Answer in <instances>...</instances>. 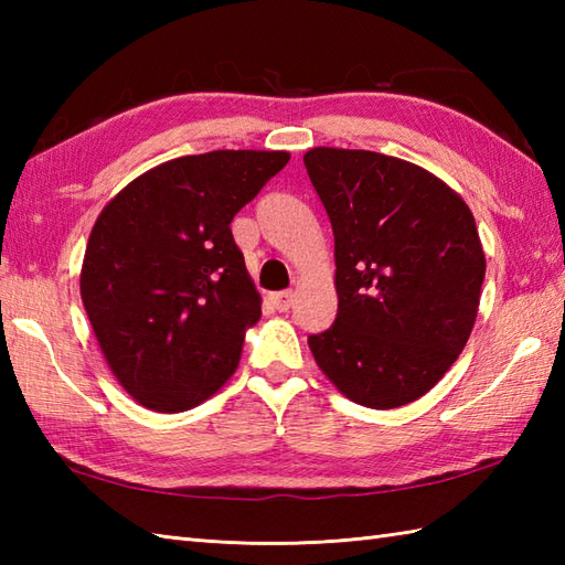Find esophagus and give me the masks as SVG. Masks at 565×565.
I'll use <instances>...</instances> for the list:
<instances>
[{"mask_svg": "<svg viewBox=\"0 0 565 565\" xmlns=\"http://www.w3.org/2000/svg\"><path fill=\"white\" fill-rule=\"evenodd\" d=\"M269 301L276 310H281V313H284V310H289L294 306L296 294L294 291H276V294L269 296Z\"/></svg>", "mask_w": 565, "mask_h": 565, "instance_id": "34e87169", "label": "esophagus"}]
</instances>
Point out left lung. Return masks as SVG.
<instances>
[{"instance_id": "8db88e82", "label": "left lung", "mask_w": 565, "mask_h": 565, "mask_svg": "<svg viewBox=\"0 0 565 565\" xmlns=\"http://www.w3.org/2000/svg\"><path fill=\"white\" fill-rule=\"evenodd\" d=\"M303 164L334 235L338 318L308 347L347 398L391 411L447 374L473 330L486 255L463 199L423 167L313 148Z\"/></svg>"}]
</instances>
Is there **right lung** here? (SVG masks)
Instances as JSON below:
<instances>
[{"label": "right lung", "mask_w": 565, "mask_h": 565, "mask_svg": "<svg viewBox=\"0 0 565 565\" xmlns=\"http://www.w3.org/2000/svg\"><path fill=\"white\" fill-rule=\"evenodd\" d=\"M289 152L184 154L134 179L92 227L79 291L114 376L158 413L233 376L262 298L231 223Z\"/></svg>", "instance_id": "1"}]
</instances>
